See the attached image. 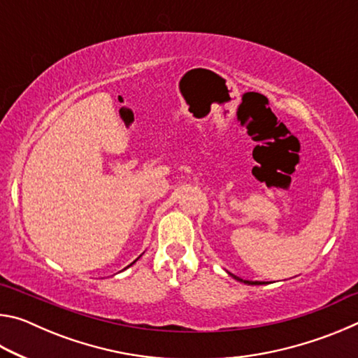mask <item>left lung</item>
<instances>
[{"label": "left lung", "instance_id": "8db88e82", "mask_svg": "<svg viewBox=\"0 0 358 358\" xmlns=\"http://www.w3.org/2000/svg\"><path fill=\"white\" fill-rule=\"evenodd\" d=\"M229 275L232 276V278H235V280H237V281H240V282H245V284H251V286H252V284H264V282H260V281H243V280H241V278L235 276V275H232V273H229Z\"/></svg>", "mask_w": 358, "mask_h": 358}]
</instances>
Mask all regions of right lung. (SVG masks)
Masks as SVG:
<instances>
[{"instance_id": "1", "label": "right lung", "mask_w": 358, "mask_h": 358, "mask_svg": "<svg viewBox=\"0 0 358 358\" xmlns=\"http://www.w3.org/2000/svg\"><path fill=\"white\" fill-rule=\"evenodd\" d=\"M132 264H134V262H132ZM132 264H131V265H132Z\"/></svg>"}]
</instances>
